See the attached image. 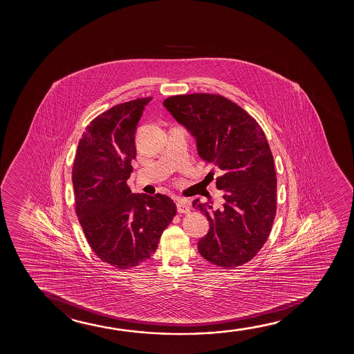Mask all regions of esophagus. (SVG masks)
Segmentation results:
<instances>
[{
  "label": "esophagus",
  "instance_id": "obj_1",
  "mask_svg": "<svg viewBox=\"0 0 354 354\" xmlns=\"http://www.w3.org/2000/svg\"><path fill=\"white\" fill-rule=\"evenodd\" d=\"M176 208H178V212L181 214L189 213V201L185 198H178L176 199Z\"/></svg>",
  "mask_w": 354,
  "mask_h": 354
}]
</instances>
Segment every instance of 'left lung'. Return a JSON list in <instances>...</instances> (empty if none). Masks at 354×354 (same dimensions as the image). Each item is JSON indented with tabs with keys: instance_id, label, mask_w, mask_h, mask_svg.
Segmentation results:
<instances>
[{
	"instance_id": "8db88e82",
	"label": "left lung",
	"mask_w": 354,
	"mask_h": 354,
	"mask_svg": "<svg viewBox=\"0 0 354 354\" xmlns=\"http://www.w3.org/2000/svg\"><path fill=\"white\" fill-rule=\"evenodd\" d=\"M163 105L220 175L223 208L198 198L192 203L210 227L198 241L199 254L225 268L247 263L266 242L276 216V170L265 133L242 107L218 94L175 95Z\"/></svg>"
}]
</instances>
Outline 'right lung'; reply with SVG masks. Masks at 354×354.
I'll use <instances>...</instances> for the list:
<instances>
[{"label":"right lung","mask_w":354,"mask_h":354,"mask_svg":"<svg viewBox=\"0 0 354 354\" xmlns=\"http://www.w3.org/2000/svg\"><path fill=\"white\" fill-rule=\"evenodd\" d=\"M152 97L111 107L83 133L73 168L76 214L89 245L102 262L133 268L150 259L176 214L165 194H133L136 131Z\"/></svg>","instance_id":"1"}]
</instances>
